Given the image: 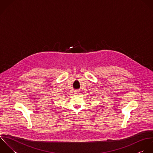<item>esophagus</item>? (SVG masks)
<instances>
[{
	"label": "esophagus",
	"instance_id": "34e87169",
	"mask_svg": "<svg viewBox=\"0 0 153 153\" xmlns=\"http://www.w3.org/2000/svg\"><path fill=\"white\" fill-rule=\"evenodd\" d=\"M79 92H79V91H76L75 92H74V95H79V94H80Z\"/></svg>",
	"mask_w": 153,
	"mask_h": 153
}]
</instances>
